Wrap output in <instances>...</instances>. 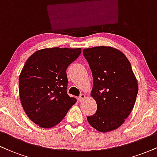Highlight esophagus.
<instances>
[{
  "mask_svg": "<svg viewBox=\"0 0 157 157\" xmlns=\"http://www.w3.org/2000/svg\"><path fill=\"white\" fill-rule=\"evenodd\" d=\"M85 97H86V95L83 94H81L80 96H79L78 98H77V100H78L79 102H82L85 99Z\"/></svg>",
  "mask_w": 157,
  "mask_h": 157,
  "instance_id": "1",
  "label": "esophagus"
}]
</instances>
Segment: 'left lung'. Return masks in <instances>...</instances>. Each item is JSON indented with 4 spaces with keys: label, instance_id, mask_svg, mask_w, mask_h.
<instances>
[{
    "label": "left lung",
    "instance_id": "1",
    "mask_svg": "<svg viewBox=\"0 0 157 157\" xmlns=\"http://www.w3.org/2000/svg\"><path fill=\"white\" fill-rule=\"evenodd\" d=\"M82 53L92 73L91 95L97 106L96 113L87 117L88 122L100 132L117 129L130 114L137 96L130 62L122 52L108 46L85 48Z\"/></svg>",
    "mask_w": 157,
    "mask_h": 157
}]
</instances>
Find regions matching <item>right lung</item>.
<instances>
[{
  "instance_id": "1",
  "label": "right lung",
  "mask_w": 157,
  "mask_h": 157,
  "mask_svg": "<svg viewBox=\"0 0 157 157\" xmlns=\"http://www.w3.org/2000/svg\"><path fill=\"white\" fill-rule=\"evenodd\" d=\"M80 53V48H44L26 60L19 77L20 98L27 116L40 127L57 125L77 102L66 91V69Z\"/></svg>"
}]
</instances>
